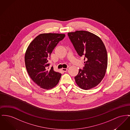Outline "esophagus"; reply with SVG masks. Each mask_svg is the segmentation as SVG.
I'll return each instance as SVG.
<instances>
[{"label":"esophagus","mask_w":130,"mask_h":130,"mask_svg":"<svg viewBox=\"0 0 130 130\" xmlns=\"http://www.w3.org/2000/svg\"><path fill=\"white\" fill-rule=\"evenodd\" d=\"M62 70L63 72H66L67 71V68H62Z\"/></svg>","instance_id":"esophagus-1"}]
</instances>
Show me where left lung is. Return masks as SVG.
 Wrapping results in <instances>:
<instances>
[{
  "label": "left lung",
  "instance_id": "obj_1",
  "mask_svg": "<svg viewBox=\"0 0 130 130\" xmlns=\"http://www.w3.org/2000/svg\"><path fill=\"white\" fill-rule=\"evenodd\" d=\"M76 53L84 57L85 65L75 77L76 84L88 90L97 86L105 75L107 65L106 47L96 35L86 31H76L68 33Z\"/></svg>",
  "mask_w": 130,
  "mask_h": 130
}]
</instances>
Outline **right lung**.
Here are the masks:
<instances>
[{
  "mask_svg": "<svg viewBox=\"0 0 130 130\" xmlns=\"http://www.w3.org/2000/svg\"><path fill=\"white\" fill-rule=\"evenodd\" d=\"M65 37V34L44 33L40 34L28 46L25 54L27 73L32 80L40 87L49 89L58 83L61 74L51 69L48 60L55 47Z\"/></svg>",
  "mask_w": 130,
  "mask_h": 130,
  "instance_id": "add662e5",
  "label": "right lung"
}]
</instances>
